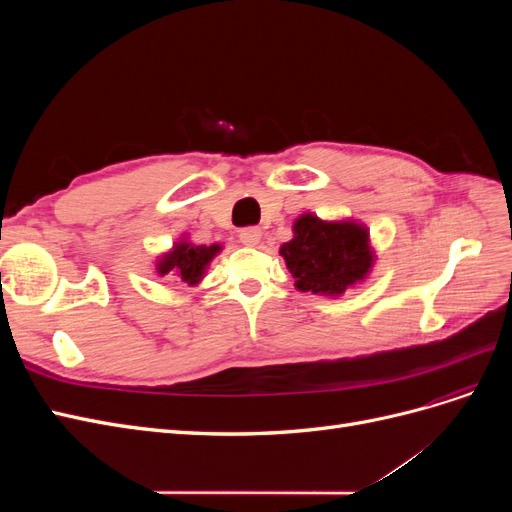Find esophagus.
I'll return each instance as SVG.
<instances>
[{
  "mask_svg": "<svg viewBox=\"0 0 512 512\" xmlns=\"http://www.w3.org/2000/svg\"><path fill=\"white\" fill-rule=\"evenodd\" d=\"M260 239H262L260 228H254V226H252V228H243V230L239 232V241H241L243 245H247V247L258 245Z\"/></svg>",
  "mask_w": 512,
  "mask_h": 512,
  "instance_id": "34e87169",
  "label": "esophagus"
}]
</instances>
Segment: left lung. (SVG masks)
Wrapping results in <instances>:
<instances>
[{"label":"left lung","instance_id":"left-lung-1","mask_svg":"<svg viewBox=\"0 0 512 512\" xmlns=\"http://www.w3.org/2000/svg\"><path fill=\"white\" fill-rule=\"evenodd\" d=\"M294 288L320 297H342L367 280L376 265L369 228L359 220H322L312 211L292 224V239L280 247Z\"/></svg>","mask_w":512,"mask_h":512}]
</instances>
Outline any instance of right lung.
<instances>
[{
	"mask_svg": "<svg viewBox=\"0 0 512 512\" xmlns=\"http://www.w3.org/2000/svg\"><path fill=\"white\" fill-rule=\"evenodd\" d=\"M224 250L222 243L198 245L192 243L190 237L183 235L173 243L170 250L162 252L156 258V275H175L183 284L196 288L211 265V260Z\"/></svg>",
	"mask_w": 512,
	"mask_h": 512,
	"instance_id": "add662e5",
	"label": "right lung"
}]
</instances>
